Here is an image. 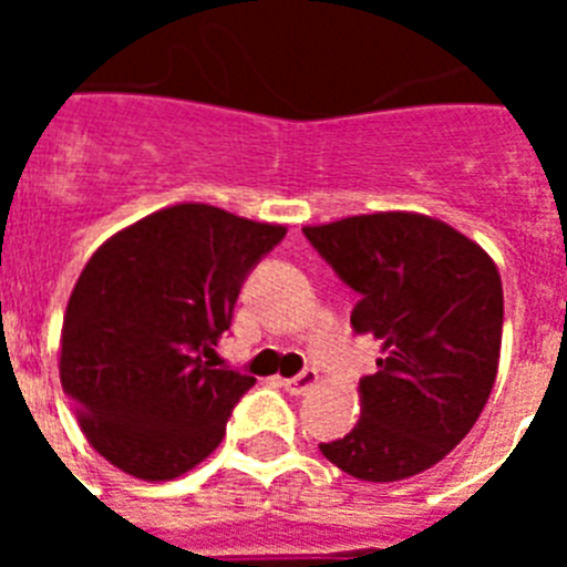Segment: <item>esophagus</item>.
<instances>
[{"label":"esophagus","mask_w":567,"mask_h":567,"mask_svg":"<svg viewBox=\"0 0 567 567\" xmlns=\"http://www.w3.org/2000/svg\"><path fill=\"white\" fill-rule=\"evenodd\" d=\"M318 372L315 369H303V372H298L295 378H287V380H280V385L287 389L289 394H307L309 389H315L318 385Z\"/></svg>","instance_id":"34e87169"}]
</instances>
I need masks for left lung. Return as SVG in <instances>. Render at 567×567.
<instances>
[{
    "label": "left lung",
    "mask_w": 567,
    "mask_h": 567,
    "mask_svg": "<svg viewBox=\"0 0 567 567\" xmlns=\"http://www.w3.org/2000/svg\"><path fill=\"white\" fill-rule=\"evenodd\" d=\"M358 292L352 329L383 346L360 380V420L320 443L340 471L394 483L452 452L494 389L503 343V280L483 249L429 215H354L303 227Z\"/></svg>",
    "instance_id": "8db88e82"
}]
</instances>
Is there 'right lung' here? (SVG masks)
I'll list each match as a JSON object with an SVG mask.
<instances>
[{
  "instance_id": "obj_1",
  "label": "right lung",
  "mask_w": 567,
  "mask_h": 567,
  "mask_svg": "<svg viewBox=\"0 0 567 567\" xmlns=\"http://www.w3.org/2000/svg\"><path fill=\"white\" fill-rule=\"evenodd\" d=\"M287 229L209 204L158 209L93 252L62 327V389L90 445L138 480H173L218 449L255 378L207 358Z\"/></svg>"
}]
</instances>
